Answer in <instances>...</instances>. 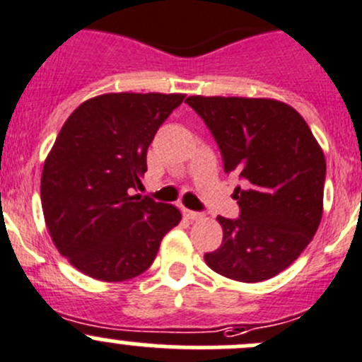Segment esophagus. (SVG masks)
<instances>
[{
    "label": "esophagus",
    "instance_id": "obj_1",
    "mask_svg": "<svg viewBox=\"0 0 362 362\" xmlns=\"http://www.w3.org/2000/svg\"><path fill=\"white\" fill-rule=\"evenodd\" d=\"M184 215L187 218H191V221H202L203 218L202 211H192V210H187V208H184Z\"/></svg>",
    "mask_w": 362,
    "mask_h": 362
}]
</instances>
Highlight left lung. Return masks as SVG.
<instances>
[{"instance_id":"left-lung-1","label":"left lung","mask_w":362,"mask_h":362,"mask_svg":"<svg viewBox=\"0 0 362 362\" xmlns=\"http://www.w3.org/2000/svg\"><path fill=\"white\" fill-rule=\"evenodd\" d=\"M214 134L226 173H238L240 218L217 217L222 243L204 262L238 282H262L289 268L322 218L326 158L301 115L269 98L189 96Z\"/></svg>"}]
</instances>
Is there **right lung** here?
Instances as JSON below:
<instances>
[{
    "mask_svg": "<svg viewBox=\"0 0 362 362\" xmlns=\"http://www.w3.org/2000/svg\"><path fill=\"white\" fill-rule=\"evenodd\" d=\"M185 94L108 93L83 101L61 127L42 171V208L61 255L83 275L124 282L151 268L182 221L173 204L131 196L147 148Z\"/></svg>",
    "mask_w": 362,
    "mask_h": 362,
    "instance_id": "right-lung-1",
    "label": "right lung"
}]
</instances>
